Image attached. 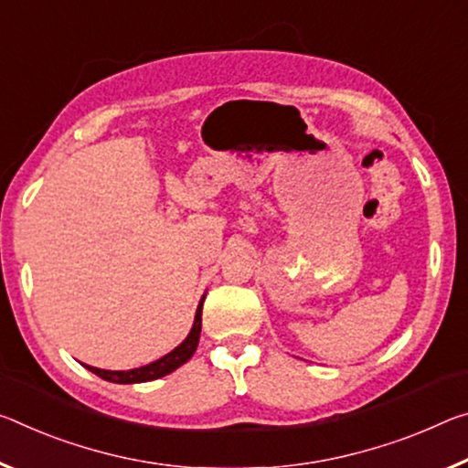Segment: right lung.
I'll use <instances>...</instances> for the list:
<instances>
[{
	"label": "right lung",
	"instance_id": "right-lung-1",
	"mask_svg": "<svg viewBox=\"0 0 468 468\" xmlns=\"http://www.w3.org/2000/svg\"><path fill=\"white\" fill-rule=\"evenodd\" d=\"M204 300L206 295H202V300L197 303V310H196V318H194V324H191V331L189 335L185 337L179 346L175 347L173 352H168L166 356H162V358L150 362V365L145 367H139V368H129V370H103V368H95V367H89L83 365L87 370H91L93 375L101 377L103 381H110V383H122V385H131V383H145V381H154V379H160V377H165L168 373H173L179 367H183L185 362H187L191 356L196 354L197 350V344H199V333H202V308H204Z\"/></svg>",
	"mask_w": 468,
	"mask_h": 468
}]
</instances>
